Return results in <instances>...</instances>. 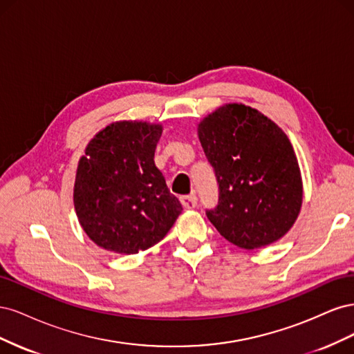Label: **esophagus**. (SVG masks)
Returning a JSON list of instances; mask_svg holds the SVG:
<instances>
[{"mask_svg": "<svg viewBox=\"0 0 354 354\" xmlns=\"http://www.w3.org/2000/svg\"><path fill=\"white\" fill-rule=\"evenodd\" d=\"M181 203L186 209H194L198 205V198L195 195H187L181 198Z\"/></svg>", "mask_w": 354, "mask_h": 354, "instance_id": "esophagus-1", "label": "esophagus"}]
</instances>
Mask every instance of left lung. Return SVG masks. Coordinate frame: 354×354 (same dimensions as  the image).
Here are the masks:
<instances>
[{
	"mask_svg": "<svg viewBox=\"0 0 354 354\" xmlns=\"http://www.w3.org/2000/svg\"><path fill=\"white\" fill-rule=\"evenodd\" d=\"M198 136L218 183V205L207 211L214 227L243 250L281 239L303 203L301 173L282 128L229 103L203 118Z\"/></svg>",
	"mask_w": 354,
	"mask_h": 354,
	"instance_id": "left-lung-1",
	"label": "left lung"
}]
</instances>
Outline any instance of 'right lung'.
<instances>
[{
    "label": "right lung",
    "mask_w": 354,
    "mask_h": 354,
    "mask_svg": "<svg viewBox=\"0 0 354 354\" xmlns=\"http://www.w3.org/2000/svg\"><path fill=\"white\" fill-rule=\"evenodd\" d=\"M160 134L159 124L120 121L85 147L73 205L81 227L100 248L127 255L151 248L183 211L155 165Z\"/></svg>",
    "instance_id": "add662e5"
}]
</instances>
